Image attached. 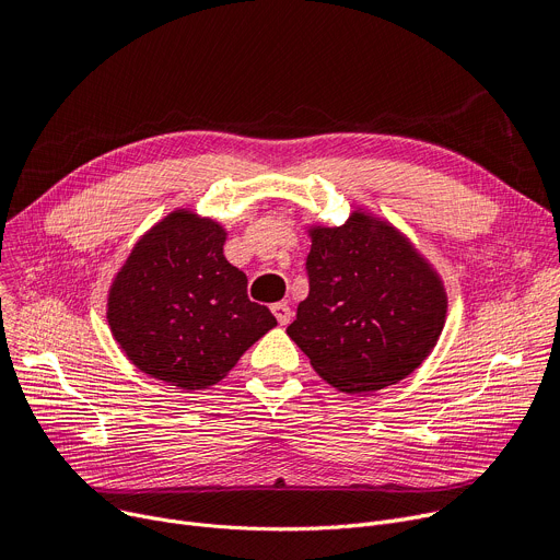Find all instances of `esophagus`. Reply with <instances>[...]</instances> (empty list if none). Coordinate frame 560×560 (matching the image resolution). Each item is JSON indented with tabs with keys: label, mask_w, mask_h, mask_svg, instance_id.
I'll return each instance as SVG.
<instances>
[{
	"label": "esophagus",
	"mask_w": 560,
	"mask_h": 560,
	"mask_svg": "<svg viewBox=\"0 0 560 560\" xmlns=\"http://www.w3.org/2000/svg\"><path fill=\"white\" fill-rule=\"evenodd\" d=\"M272 312H275L277 322H279L281 326H288V324H290L292 310H290V305H288V303H275V305H272Z\"/></svg>",
	"instance_id": "esophagus-1"
}]
</instances>
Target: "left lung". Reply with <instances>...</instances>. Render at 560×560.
Here are the masks:
<instances>
[{
    "label": "left lung",
    "instance_id": "8db88e82",
    "mask_svg": "<svg viewBox=\"0 0 560 560\" xmlns=\"http://www.w3.org/2000/svg\"><path fill=\"white\" fill-rule=\"evenodd\" d=\"M307 296L288 337L316 374L365 394L412 374L445 324L439 277L392 225L354 212L341 228L312 230Z\"/></svg>",
    "mask_w": 560,
    "mask_h": 560
}]
</instances>
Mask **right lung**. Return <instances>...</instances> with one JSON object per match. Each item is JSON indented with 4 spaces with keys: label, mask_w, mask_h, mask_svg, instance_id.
<instances>
[{
    "label": "right lung",
    "mask_w": 560,
    "mask_h": 560,
    "mask_svg": "<svg viewBox=\"0 0 560 560\" xmlns=\"http://www.w3.org/2000/svg\"><path fill=\"white\" fill-rule=\"evenodd\" d=\"M223 242L214 221L173 212L130 253L108 296V324L141 372L182 389L208 387L277 326L248 299V279L225 261Z\"/></svg>",
    "instance_id": "obj_1"
}]
</instances>
